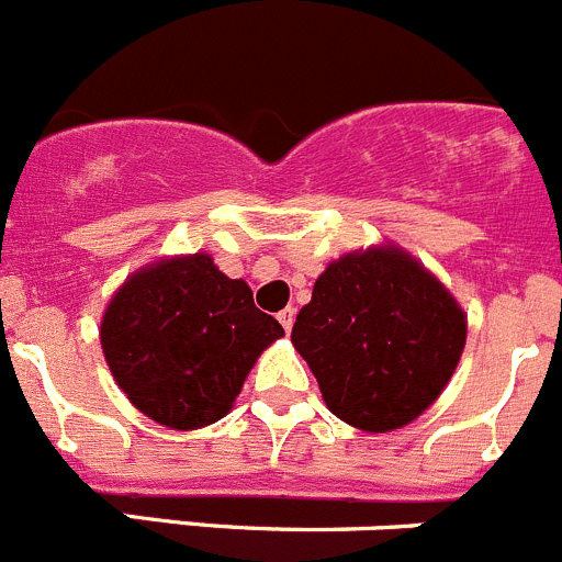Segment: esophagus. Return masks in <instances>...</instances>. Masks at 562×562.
I'll return each instance as SVG.
<instances>
[{"label": "esophagus", "instance_id": "1", "mask_svg": "<svg viewBox=\"0 0 562 562\" xmlns=\"http://www.w3.org/2000/svg\"><path fill=\"white\" fill-rule=\"evenodd\" d=\"M278 323H281V326H284V331L290 334L292 331V323H295V308L286 306L284 312H278Z\"/></svg>", "mask_w": 562, "mask_h": 562}]
</instances>
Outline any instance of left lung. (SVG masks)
<instances>
[{"mask_svg": "<svg viewBox=\"0 0 562 562\" xmlns=\"http://www.w3.org/2000/svg\"><path fill=\"white\" fill-rule=\"evenodd\" d=\"M465 334L454 295L415 256L379 245L326 267L297 312L292 345L339 420L393 431L446 390Z\"/></svg>", "mask_w": 562, "mask_h": 562, "instance_id": "left-lung-1", "label": "left lung"}]
</instances>
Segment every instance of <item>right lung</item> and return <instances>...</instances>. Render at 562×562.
I'll list each match as a JSON object with an SVG mask.
<instances>
[{
    "instance_id": "add662e5",
    "label": "right lung",
    "mask_w": 562,
    "mask_h": 562,
    "mask_svg": "<svg viewBox=\"0 0 562 562\" xmlns=\"http://www.w3.org/2000/svg\"><path fill=\"white\" fill-rule=\"evenodd\" d=\"M284 337L241 278L209 254L172 256L133 272L100 326L105 362L138 412L189 431L225 418L267 345Z\"/></svg>"
}]
</instances>
